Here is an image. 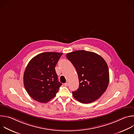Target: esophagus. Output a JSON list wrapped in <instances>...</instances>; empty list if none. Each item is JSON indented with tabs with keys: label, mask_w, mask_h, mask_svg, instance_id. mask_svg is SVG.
I'll list each match as a JSON object with an SVG mask.
<instances>
[{
	"label": "esophagus",
	"mask_w": 134,
	"mask_h": 134,
	"mask_svg": "<svg viewBox=\"0 0 134 134\" xmlns=\"http://www.w3.org/2000/svg\"><path fill=\"white\" fill-rule=\"evenodd\" d=\"M64 85H65V86H67L68 85V83H66L64 84Z\"/></svg>",
	"instance_id": "34e87169"
}]
</instances>
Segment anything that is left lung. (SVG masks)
<instances>
[{
	"mask_svg": "<svg viewBox=\"0 0 134 134\" xmlns=\"http://www.w3.org/2000/svg\"><path fill=\"white\" fill-rule=\"evenodd\" d=\"M77 71L80 85L72 92L74 98L81 103H90L98 100L106 91L109 72L104 59L98 54L77 50L66 54Z\"/></svg>",
	"mask_w": 134,
	"mask_h": 134,
	"instance_id": "1",
	"label": "left lung"
}]
</instances>
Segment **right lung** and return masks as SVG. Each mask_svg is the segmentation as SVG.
<instances>
[{"label": "right lung", "instance_id": "add662e5", "mask_svg": "<svg viewBox=\"0 0 134 134\" xmlns=\"http://www.w3.org/2000/svg\"><path fill=\"white\" fill-rule=\"evenodd\" d=\"M62 53L47 52L36 55L27 64L23 76L25 90L34 100L47 103L53 99L62 85L55 67Z\"/></svg>", "mask_w": 134, "mask_h": 134}]
</instances>
